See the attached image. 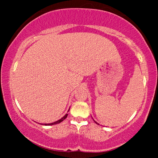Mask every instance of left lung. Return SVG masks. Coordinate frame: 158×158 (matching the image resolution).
I'll list each match as a JSON object with an SVG mask.
<instances>
[{"label": "left lung", "instance_id": "1", "mask_svg": "<svg viewBox=\"0 0 158 158\" xmlns=\"http://www.w3.org/2000/svg\"><path fill=\"white\" fill-rule=\"evenodd\" d=\"M94 122H95V123H96V124H98V123H97V122H96V121H95V120H94Z\"/></svg>", "mask_w": 158, "mask_h": 158}]
</instances>
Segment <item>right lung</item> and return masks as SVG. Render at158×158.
I'll use <instances>...</instances> for the list:
<instances>
[{
  "label": "right lung",
  "instance_id": "right-lung-1",
  "mask_svg": "<svg viewBox=\"0 0 158 158\" xmlns=\"http://www.w3.org/2000/svg\"><path fill=\"white\" fill-rule=\"evenodd\" d=\"M70 110V109H69ZM69 110H68V111H69ZM68 114H66L65 115H64L63 117L62 118H60V119H59V120H57V122H52V123H50V124H42V125H45V126H50V125H54V124H59V123H60V122H62V121H63L64 119H65V118H67V116H68Z\"/></svg>",
  "mask_w": 158,
  "mask_h": 158
}]
</instances>
